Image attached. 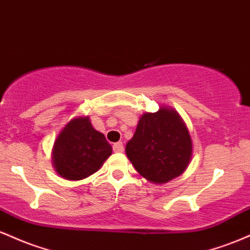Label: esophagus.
<instances>
[{"mask_svg":"<svg viewBox=\"0 0 250 250\" xmlns=\"http://www.w3.org/2000/svg\"><path fill=\"white\" fill-rule=\"evenodd\" d=\"M113 150L115 151V153H122V151L125 150V147H123V143L122 142L115 143V145L113 146Z\"/></svg>","mask_w":250,"mask_h":250,"instance_id":"obj_1","label":"esophagus"}]
</instances>
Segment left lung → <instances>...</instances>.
<instances>
[{"label": "left lung", "instance_id": "1", "mask_svg": "<svg viewBox=\"0 0 250 250\" xmlns=\"http://www.w3.org/2000/svg\"><path fill=\"white\" fill-rule=\"evenodd\" d=\"M191 151L185 122L177 111L166 107L143 114L125 146V154L139 174L157 185L180 176L190 162Z\"/></svg>", "mask_w": 250, "mask_h": 250}]
</instances>
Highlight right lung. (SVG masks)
Segmentation results:
<instances>
[{"label":"right lung","mask_w":250,"mask_h":250,"mask_svg":"<svg viewBox=\"0 0 250 250\" xmlns=\"http://www.w3.org/2000/svg\"><path fill=\"white\" fill-rule=\"evenodd\" d=\"M104 135L95 130L89 117H75L57 136L53 165L63 179L77 181L96 173L111 155Z\"/></svg>","instance_id":"1"}]
</instances>
